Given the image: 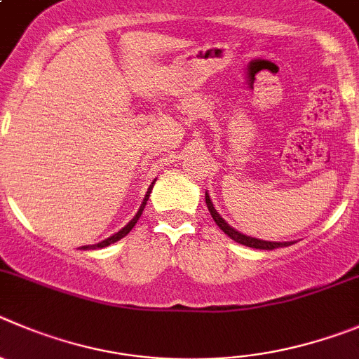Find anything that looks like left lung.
Here are the masks:
<instances>
[{"instance_id":"1","label":"left lung","mask_w":359,"mask_h":359,"mask_svg":"<svg viewBox=\"0 0 359 359\" xmlns=\"http://www.w3.org/2000/svg\"><path fill=\"white\" fill-rule=\"evenodd\" d=\"M206 206H208L210 213H212L213 220H215V224L219 226V228L222 229V231H224L229 238H233L235 242H238V244L248 245V248H255V249H267V251H272V249H278V248H287V245L290 244V242H285V244H281V242H265V240L252 238V236H245V235H242V233H238L236 229H233L231 226L226 224L224 220H222V217L215 212L212 201H210L208 194H206Z\"/></svg>"}]
</instances>
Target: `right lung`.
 <instances>
[{
  "label": "right lung",
  "mask_w": 359,
  "mask_h": 359,
  "mask_svg": "<svg viewBox=\"0 0 359 359\" xmlns=\"http://www.w3.org/2000/svg\"><path fill=\"white\" fill-rule=\"evenodd\" d=\"M153 185H154V182H153ZM153 185L149 187V190H147V194H146V199H144V203H142V206H140V210L139 212H137V215L133 217V219L130 220V222H128L126 226H124L123 229H121L119 233H115V235H111L110 238H107V240H103V242H100V244H94V245H83V248L81 249H100V248H107V245H110V244H114V242H117V240H121V238H124V236L128 235V233L131 231V229H133V226L137 224V220L140 219V215H142V212H144V208H146V203H147V199H149V194H151V190H153Z\"/></svg>",
  "instance_id": "right-lung-1"
}]
</instances>
